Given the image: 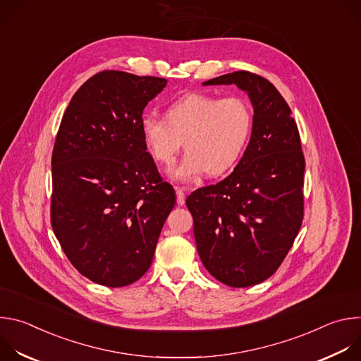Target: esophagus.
Here are the masks:
<instances>
[{"instance_id": "esophagus-1", "label": "esophagus", "mask_w": 361, "mask_h": 361, "mask_svg": "<svg viewBox=\"0 0 361 361\" xmlns=\"http://www.w3.org/2000/svg\"><path fill=\"white\" fill-rule=\"evenodd\" d=\"M176 194H177V204L183 205L185 202V190L184 188H177Z\"/></svg>"}]
</instances>
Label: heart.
<instances>
[{
	"label": "heart",
	"instance_id": "b5f03b06",
	"mask_svg": "<svg viewBox=\"0 0 361 361\" xmlns=\"http://www.w3.org/2000/svg\"><path fill=\"white\" fill-rule=\"evenodd\" d=\"M140 130L149 156L164 166L176 161L184 140L188 151L170 176L194 181L207 171L221 176L238 161L251 135L252 109L243 97L190 92L173 102L167 118L144 114Z\"/></svg>",
	"mask_w": 361,
	"mask_h": 361
}]
</instances>
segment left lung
Instances as JSON below:
<instances>
[{
    "mask_svg": "<svg viewBox=\"0 0 361 361\" xmlns=\"http://www.w3.org/2000/svg\"><path fill=\"white\" fill-rule=\"evenodd\" d=\"M202 84H235L254 110L250 142L234 171L185 201L204 267L223 284L250 287L277 271L302 223L300 134L286 99L264 77L235 71Z\"/></svg>",
    "mask_w": 361,
    "mask_h": 361,
    "instance_id": "left-lung-1",
    "label": "left lung"
}]
</instances>
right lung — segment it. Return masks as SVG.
<instances>
[{
    "label": "right lung",
    "mask_w": 361,
    "mask_h": 361,
    "mask_svg": "<svg viewBox=\"0 0 361 361\" xmlns=\"http://www.w3.org/2000/svg\"><path fill=\"white\" fill-rule=\"evenodd\" d=\"M166 85L101 71L63 116L51 159V226L70 263L97 284L124 287L145 274L176 204L140 130L148 101Z\"/></svg>",
    "instance_id": "obj_1"
}]
</instances>
